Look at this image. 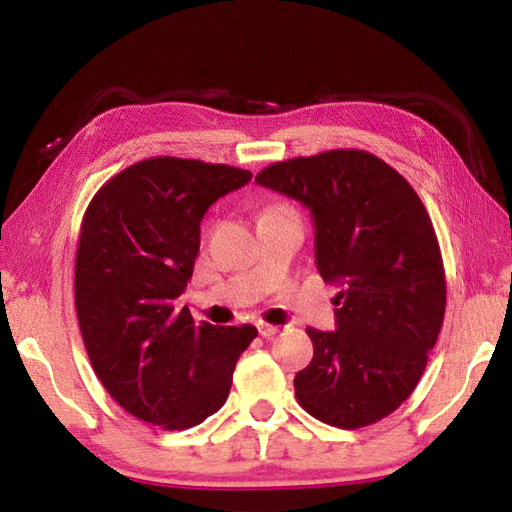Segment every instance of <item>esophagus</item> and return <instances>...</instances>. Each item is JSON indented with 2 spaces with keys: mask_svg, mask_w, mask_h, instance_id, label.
Instances as JSON below:
<instances>
[{
  "mask_svg": "<svg viewBox=\"0 0 512 512\" xmlns=\"http://www.w3.org/2000/svg\"><path fill=\"white\" fill-rule=\"evenodd\" d=\"M257 329H259V334L264 336V339H271V336H275L277 332H280V327L271 325V323H257Z\"/></svg>",
  "mask_w": 512,
  "mask_h": 512,
  "instance_id": "34e87169",
  "label": "esophagus"
}]
</instances>
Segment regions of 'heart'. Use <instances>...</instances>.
Returning <instances> with one entry per match:
<instances>
[{"label":"heart","instance_id":"b5f03b06","mask_svg":"<svg viewBox=\"0 0 512 512\" xmlns=\"http://www.w3.org/2000/svg\"><path fill=\"white\" fill-rule=\"evenodd\" d=\"M268 212H293V210L287 205H271V207H266L264 214H268Z\"/></svg>","mask_w":512,"mask_h":512}]
</instances>
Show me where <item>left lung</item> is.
<instances>
[{"instance_id": "obj_1", "label": "left lung", "mask_w": 512, "mask_h": 512, "mask_svg": "<svg viewBox=\"0 0 512 512\" xmlns=\"http://www.w3.org/2000/svg\"><path fill=\"white\" fill-rule=\"evenodd\" d=\"M255 183L314 216L316 266L341 291L334 332L307 327L314 359L296 400L316 420L359 429L409 397L443 327L438 237L420 196L391 164L357 149L268 164Z\"/></svg>"}]
</instances>
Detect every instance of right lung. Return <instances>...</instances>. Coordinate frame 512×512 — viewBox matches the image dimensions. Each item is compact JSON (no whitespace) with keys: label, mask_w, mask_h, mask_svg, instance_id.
Returning <instances> with one entry per match:
<instances>
[{"label":"right lung","mask_w":512,"mask_h":512,"mask_svg":"<svg viewBox=\"0 0 512 512\" xmlns=\"http://www.w3.org/2000/svg\"><path fill=\"white\" fill-rule=\"evenodd\" d=\"M250 178L162 155L112 176L83 214L74 300L85 350L112 400L155 427L189 429L219 411L257 336L253 325H196L176 307L207 207Z\"/></svg>","instance_id":"right-lung-1"}]
</instances>
